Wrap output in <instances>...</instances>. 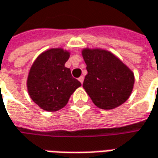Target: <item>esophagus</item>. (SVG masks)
<instances>
[{"label":"esophagus","instance_id":"esophagus-1","mask_svg":"<svg viewBox=\"0 0 158 158\" xmlns=\"http://www.w3.org/2000/svg\"><path fill=\"white\" fill-rule=\"evenodd\" d=\"M79 80L81 84H83V81H84V76H80V77L79 78Z\"/></svg>","mask_w":158,"mask_h":158}]
</instances>
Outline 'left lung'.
<instances>
[{"label":"left lung","instance_id":"1","mask_svg":"<svg viewBox=\"0 0 158 158\" xmlns=\"http://www.w3.org/2000/svg\"><path fill=\"white\" fill-rule=\"evenodd\" d=\"M82 55L87 71L83 87L93 102L102 109H113L123 104L133 89V73L104 50L85 49Z\"/></svg>","mask_w":158,"mask_h":158}]
</instances>
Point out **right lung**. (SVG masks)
Segmentation results:
<instances>
[{"instance_id": "right-lung-1", "label": "right lung", "mask_w": 158, "mask_h": 158, "mask_svg": "<svg viewBox=\"0 0 158 158\" xmlns=\"http://www.w3.org/2000/svg\"><path fill=\"white\" fill-rule=\"evenodd\" d=\"M69 57V52L62 49H51L42 53L30 68L27 81L29 94L44 110L61 109L81 85L64 66Z\"/></svg>"}]
</instances>
